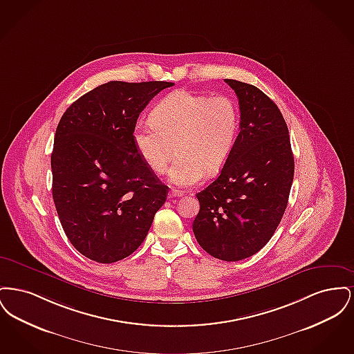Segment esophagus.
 Wrapping results in <instances>:
<instances>
[{
	"label": "esophagus",
	"instance_id": "esophagus-1",
	"mask_svg": "<svg viewBox=\"0 0 354 354\" xmlns=\"http://www.w3.org/2000/svg\"><path fill=\"white\" fill-rule=\"evenodd\" d=\"M182 195H183V191H179V189H175V188H171V191H169L171 198H179Z\"/></svg>",
	"mask_w": 354,
	"mask_h": 354
}]
</instances>
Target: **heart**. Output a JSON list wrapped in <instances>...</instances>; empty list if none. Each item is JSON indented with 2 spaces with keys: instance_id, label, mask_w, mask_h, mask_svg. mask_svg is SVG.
<instances>
[{
  "instance_id": "b5f03b06",
  "label": "heart",
  "mask_w": 354,
  "mask_h": 354,
  "mask_svg": "<svg viewBox=\"0 0 354 354\" xmlns=\"http://www.w3.org/2000/svg\"><path fill=\"white\" fill-rule=\"evenodd\" d=\"M151 123L136 124L135 147L156 174L169 169L174 185H198L207 172H219L235 146L239 109L228 95L207 97L176 90L159 102L150 115Z\"/></svg>"
}]
</instances>
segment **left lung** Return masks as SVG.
Masks as SVG:
<instances>
[{
  "label": "left lung",
  "mask_w": 354,
  "mask_h": 354,
  "mask_svg": "<svg viewBox=\"0 0 354 354\" xmlns=\"http://www.w3.org/2000/svg\"><path fill=\"white\" fill-rule=\"evenodd\" d=\"M240 107V133L220 175L198 192L192 224L205 252L239 261L259 252L284 215L295 174L286 120L253 84L225 80Z\"/></svg>",
  "instance_id": "8db88e82"
}]
</instances>
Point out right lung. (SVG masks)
I'll return each mask as SVG.
<instances>
[{
	"label": "right lung",
	"mask_w": 354,
	"mask_h": 354,
	"mask_svg": "<svg viewBox=\"0 0 354 354\" xmlns=\"http://www.w3.org/2000/svg\"><path fill=\"white\" fill-rule=\"evenodd\" d=\"M172 82L111 81L64 113L51 152L53 199L80 253L115 263L138 250L169 187L145 163L133 139L139 114Z\"/></svg>",
	"instance_id": "right-lung-1"
}]
</instances>
